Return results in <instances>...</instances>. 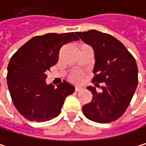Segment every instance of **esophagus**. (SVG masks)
Instances as JSON below:
<instances>
[{
  "instance_id": "esophagus-1",
  "label": "esophagus",
  "mask_w": 146,
  "mask_h": 146,
  "mask_svg": "<svg viewBox=\"0 0 146 146\" xmlns=\"http://www.w3.org/2000/svg\"><path fill=\"white\" fill-rule=\"evenodd\" d=\"M83 90L82 87H76V88H75V90H76V92H77V91H80V90Z\"/></svg>"
}]
</instances>
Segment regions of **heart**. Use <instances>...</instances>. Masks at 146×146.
Instances as JSON below:
<instances>
[{"instance_id":"1","label":"heart","mask_w":146,"mask_h":146,"mask_svg":"<svg viewBox=\"0 0 146 146\" xmlns=\"http://www.w3.org/2000/svg\"><path fill=\"white\" fill-rule=\"evenodd\" d=\"M84 75L82 72H73L72 74L70 75L69 79L70 81L75 84H80L82 83V81L84 80Z\"/></svg>"}]
</instances>
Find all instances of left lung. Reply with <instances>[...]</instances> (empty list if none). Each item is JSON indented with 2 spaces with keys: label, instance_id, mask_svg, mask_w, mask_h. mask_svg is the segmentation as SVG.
Here are the masks:
<instances>
[{
  "label": "left lung",
  "instance_id": "left-lung-1",
  "mask_svg": "<svg viewBox=\"0 0 146 146\" xmlns=\"http://www.w3.org/2000/svg\"><path fill=\"white\" fill-rule=\"evenodd\" d=\"M84 42L90 44L95 53L92 83L99 86H89L93 98L90 103L83 106L85 117L97 123H111L118 119L128 108L135 93L138 76L134 56L114 36L98 30L76 32Z\"/></svg>",
  "mask_w": 146,
  "mask_h": 146
}]
</instances>
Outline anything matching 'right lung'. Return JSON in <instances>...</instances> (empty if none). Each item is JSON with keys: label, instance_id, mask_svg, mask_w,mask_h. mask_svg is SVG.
Here are the masks:
<instances>
[{"label": "right lung", "instance_id": "add662e5", "mask_svg": "<svg viewBox=\"0 0 146 146\" xmlns=\"http://www.w3.org/2000/svg\"><path fill=\"white\" fill-rule=\"evenodd\" d=\"M79 38L74 32L36 35L12 56L8 66V87L19 113L29 121L45 122L57 117L74 86L63 81L47 85L46 73L57 62L60 48Z\"/></svg>", "mask_w": 146, "mask_h": 146}]
</instances>
